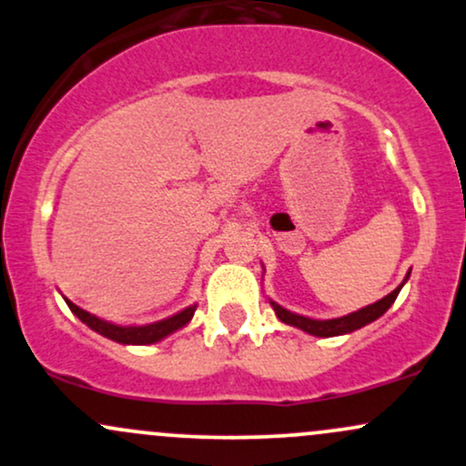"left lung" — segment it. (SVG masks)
I'll use <instances>...</instances> for the list:
<instances>
[{"mask_svg":"<svg viewBox=\"0 0 466 466\" xmlns=\"http://www.w3.org/2000/svg\"><path fill=\"white\" fill-rule=\"evenodd\" d=\"M400 287H403V285H400ZM400 287L394 289L392 293H388V296L381 298V300H379V302L370 304V307H363V309H360V311H355V313H350V315H344V318H337V319H311V318H304V315H296V313L287 311V309H282L280 304H276V302H271V307H274L276 315L285 324L298 326V329L307 330V333L318 335V337H335V335L352 333V330L361 329V326L370 324L377 318H381V315L386 313L390 307H392V302L397 300Z\"/></svg>","mask_w":466,"mask_h":466,"instance_id":"8db88e82","label":"left lung"}]
</instances>
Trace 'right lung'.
<instances>
[{"instance_id": "obj_1", "label": "right lung", "mask_w": 466, "mask_h": 466, "mask_svg": "<svg viewBox=\"0 0 466 466\" xmlns=\"http://www.w3.org/2000/svg\"><path fill=\"white\" fill-rule=\"evenodd\" d=\"M67 302L69 311H72L80 322H85L89 326V329L96 330V333L109 337V339L117 341V344H153V341H159L164 339L166 335L175 333V330L181 329V326H186L192 319V315H195V309L197 307H188L184 309V311L173 315V318L168 319H162V322H155V324H147V326H116V324H109L105 322V319L96 318V315L83 311V309L76 307L74 302Z\"/></svg>"}]
</instances>
